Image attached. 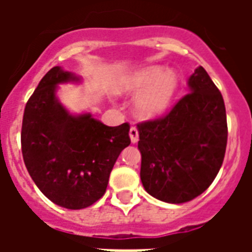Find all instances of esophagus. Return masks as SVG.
<instances>
[{
	"instance_id": "esophagus-1",
	"label": "esophagus",
	"mask_w": 252,
	"mask_h": 252,
	"mask_svg": "<svg viewBox=\"0 0 252 252\" xmlns=\"http://www.w3.org/2000/svg\"><path fill=\"white\" fill-rule=\"evenodd\" d=\"M129 137H131V142L133 144L139 142V131H137L136 126H132L131 129H129Z\"/></svg>"
}]
</instances>
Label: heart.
<instances>
[{
  "mask_svg": "<svg viewBox=\"0 0 252 252\" xmlns=\"http://www.w3.org/2000/svg\"><path fill=\"white\" fill-rule=\"evenodd\" d=\"M178 90V78L166 67L150 66L132 74L117 85L120 93H140L135 101L136 113L155 119L169 109Z\"/></svg>",
  "mask_w": 252,
  "mask_h": 252,
  "instance_id": "1",
  "label": "heart"
}]
</instances>
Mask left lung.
Returning a JSON list of instances; mask_svg holds the SVG:
<instances>
[{"label": "left lung", "mask_w": 252, "mask_h": 252, "mask_svg": "<svg viewBox=\"0 0 252 252\" xmlns=\"http://www.w3.org/2000/svg\"><path fill=\"white\" fill-rule=\"evenodd\" d=\"M190 93L160 119L137 124L140 178L148 194L182 204L204 193L221 167L227 115L220 90L204 67L188 81Z\"/></svg>", "instance_id": "1"}]
</instances>
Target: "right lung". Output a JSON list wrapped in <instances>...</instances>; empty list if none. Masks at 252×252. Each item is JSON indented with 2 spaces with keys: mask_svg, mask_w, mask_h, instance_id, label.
<instances>
[{
  "mask_svg": "<svg viewBox=\"0 0 252 252\" xmlns=\"http://www.w3.org/2000/svg\"><path fill=\"white\" fill-rule=\"evenodd\" d=\"M79 78L52 67L25 105L21 151L36 186L54 204L83 209L105 194L110 171L129 146V124L108 126L90 113L74 116L57 98L59 83Z\"/></svg>",
  "mask_w": 252,
  "mask_h": 252,
  "instance_id": "right-lung-1",
  "label": "right lung"
}]
</instances>
